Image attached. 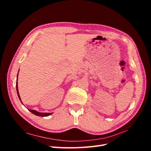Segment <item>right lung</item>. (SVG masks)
Listing matches in <instances>:
<instances>
[{
    "mask_svg": "<svg viewBox=\"0 0 151 151\" xmlns=\"http://www.w3.org/2000/svg\"><path fill=\"white\" fill-rule=\"evenodd\" d=\"M17 77H18V74H17V81H16V91H17L18 97H19V99L21 100V98H20V96L19 94V91H18V88H17ZM21 103H22V101H21ZM28 110L29 111H31L33 114H34V115H35L36 116H49L52 114V113H40V112H38L36 110H33V109H28Z\"/></svg>",
    "mask_w": 151,
    "mask_h": 151,
    "instance_id": "obj_1",
    "label": "right lung"
}]
</instances>
